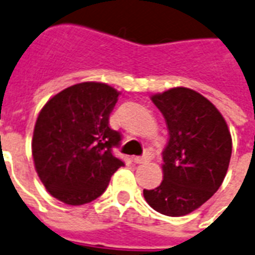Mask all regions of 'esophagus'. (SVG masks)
Here are the masks:
<instances>
[{
  "label": "esophagus",
  "mask_w": 255,
  "mask_h": 255,
  "mask_svg": "<svg viewBox=\"0 0 255 255\" xmlns=\"http://www.w3.org/2000/svg\"><path fill=\"white\" fill-rule=\"evenodd\" d=\"M149 158H150V156H149V153L146 152L145 154H144V156L134 157L133 161H134V162H136V163H145V162H148Z\"/></svg>",
  "instance_id": "34e87169"
}]
</instances>
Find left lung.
I'll use <instances>...</instances> for the list:
<instances>
[{"mask_svg": "<svg viewBox=\"0 0 255 255\" xmlns=\"http://www.w3.org/2000/svg\"><path fill=\"white\" fill-rule=\"evenodd\" d=\"M166 122L163 179L144 190L153 210L166 216L187 215L210 199L224 181L232 156V137L219 110L202 94L174 88L152 95Z\"/></svg>", "mask_w": 255, "mask_h": 255, "instance_id": "left-lung-1", "label": "left lung"}]
</instances>
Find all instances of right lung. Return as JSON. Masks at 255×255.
Here are the masks:
<instances>
[{"label":"right lung","mask_w":255,"mask_h":255,"mask_svg":"<svg viewBox=\"0 0 255 255\" xmlns=\"http://www.w3.org/2000/svg\"><path fill=\"white\" fill-rule=\"evenodd\" d=\"M121 93L101 82L64 89L39 113L32 136L35 170L47 191L69 206L97 199L124 162L113 154L121 132L109 126Z\"/></svg>","instance_id":"obj_1"}]
</instances>
